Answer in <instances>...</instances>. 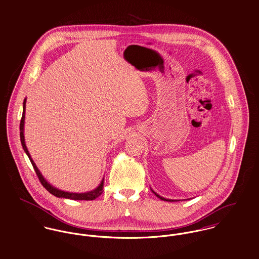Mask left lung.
Segmentation results:
<instances>
[{
  "instance_id": "left-lung-1",
  "label": "left lung",
  "mask_w": 259,
  "mask_h": 259,
  "mask_svg": "<svg viewBox=\"0 0 259 259\" xmlns=\"http://www.w3.org/2000/svg\"><path fill=\"white\" fill-rule=\"evenodd\" d=\"M152 192H153V193H154V194H155V195H156V196H157V197H158V198H159V199H161V200H162V201H172V200H168V199H165V198H163V197H161V196H159V195H158V194H156V193H155V192H154V191H153V190H152Z\"/></svg>"
}]
</instances>
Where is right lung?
Instances as JSON below:
<instances>
[{
  "instance_id": "right-lung-1",
  "label": "right lung",
  "mask_w": 259,
  "mask_h": 259,
  "mask_svg": "<svg viewBox=\"0 0 259 259\" xmlns=\"http://www.w3.org/2000/svg\"><path fill=\"white\" fill-rule=\"evenodd\" d=\"M25 112H26V99L24 100V106H23V116H22V119H21V123H20V137H21V143L22 146L26 152V154L28 155V157L29 158V161L34 169V171L36 172V176L39 180V182L41 183V185L44 186L45 189H47V191H49L52 195L58 197V198H64V199H70V200H77V201H92V200H95L96 198H98L102 193H103V185H104V179L101 181L100 185L90 191V192H87V193H80V194H77V193H68V192H63L61 190H58L56 189L55 187H53L51 184H49L46 179L42 177V175L40 174V172L38 171V169L36 168L34 162L32 161V159L30 158V155H29V151H28V148L26 146V142H25V136H24V125H25Z\"/></svg>"
}]
</instances>
